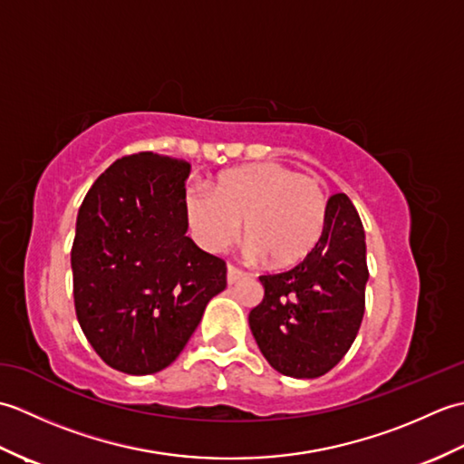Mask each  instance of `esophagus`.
I'll return each instance as SVG.
<instances>
[{"label":"esophagus","instance_id":"1","mask_svg":"<svg viewBox=\"0 0 464 464\" xmlns=\"http://www.w3.org/2000/svg\"><path fill=\"white\" fill-rule=\"evenodd\" d=\"M245 273L243 269H239V267H235V265H229V267H227V283L229 285H233L235 281H239V279H243L245 277Z\"/></svg>","mask_w":464,"mask_h":464}]
</instances>
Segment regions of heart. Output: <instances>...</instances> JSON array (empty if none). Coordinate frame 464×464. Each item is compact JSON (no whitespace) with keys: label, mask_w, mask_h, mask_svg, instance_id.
<instances>
[{"label":"heart","mask_w":464,"mask_h":464,"mask_svg":"<svg viewBox=\"0 0 464 464\" xmlns=\"http://www.w3.org/2000/svg\"><path fill=\"white\" fill-rule=\"evenodd\" d=\"M187 221L205 249L221 251L237 239L241 221L249 253L269 267H293L319 243L327 219V193L319 179L275 161L225 171L215 191L191 185Z\"/></svg>","instance_id":"b5f03b06"}]
</instances>
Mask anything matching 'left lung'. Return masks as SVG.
<instances>
[{
	"label": "left lung",
	"instance_id": "8db88e82",
	"mask_svg": "<svg viewBox=\"0 0 464 464\" xmlns=\"http://www.w3.org/2000/svg\"><path fill=\"white\" fill-rule=\"evenodd\" d=\"M369 279L361 217L344 193L327 203L319 243L293 269L261 275L249 327L263 357L287 377L329 372L357 337Z\"/></svg>",
	"mask_w": 464,
	"mask_h": 464
}]
</instances>
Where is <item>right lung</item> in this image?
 <instances>
[{
  "label": "right lung",
  "instance_id": "add662e5",
  "mask_svg": "<svg viewBox=\"0 0 464 464\" xmlns=\"http://www.w3.org/2000/svg\"><path fill=\"white\" fill-rule=\"evenodd\" d=\"M189 163L125 155L97 177L77 213L72 247L75 314L95 353L127 374L179 357L227 265L187 237Z\"/></svg>",
  "mask_w": 464,
  "mask_h": 464
}]
</instances>
